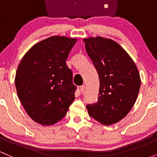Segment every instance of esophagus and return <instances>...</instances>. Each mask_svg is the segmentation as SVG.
<instances>
[{
  "label": "esophagus",
  "instance_id": "1",
  "mask_svg": "<svg viewBox=\"0 0 157 157\" xmlns=\"http://www.w3.org/2000/svg\"><path fill=\"white\" fill-rule=\"evenodd\" d=\"M85 85H82L80 86V88H79V90H80V91L82 93H83L84 91H85Z\"/></svg>",
  "mask_w": 157,
  "mask_h": 157
}]
</instances>
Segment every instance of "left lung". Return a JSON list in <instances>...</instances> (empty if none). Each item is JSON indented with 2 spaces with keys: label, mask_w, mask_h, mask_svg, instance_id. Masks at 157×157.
<instances>
[{
  "label": "left lung",
  "mask_w": 157,
  "mask_h": 157,
  "mask_svg": "<svg viewBox=\"0 0 157 157\" xmlns=\"http://www.w3.org/2000/svg\"><path fill=\"white\" fill-rule=\"evenodd\" d=\"M99 78L98 100L87 104L88 114L104 125L125 117L134 105L141 79L132 59L116 42L100 36L84 39Z\"/></svg>",
  "instance_id": "8db88e82"
}]
</instances>
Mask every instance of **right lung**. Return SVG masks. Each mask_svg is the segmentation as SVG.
<instances>
[{
	"label": "right lung",
	"instance_id": "1",
	"mask_svg": "<svg viewBox=\"0 0 157 157\" xmlns=\"http://www.w3.org/2000/svg\"><path fill=\"white\" fill-rule=\"evenodd\" d=\"M76 39L52 36L36 43L18 65L15 78L18 99L35 122L52 125L63 119L76 86L66 61Z\"/></svg>",
	"mask_w": 157,
	"mask_h": 157
}]
</instances>
